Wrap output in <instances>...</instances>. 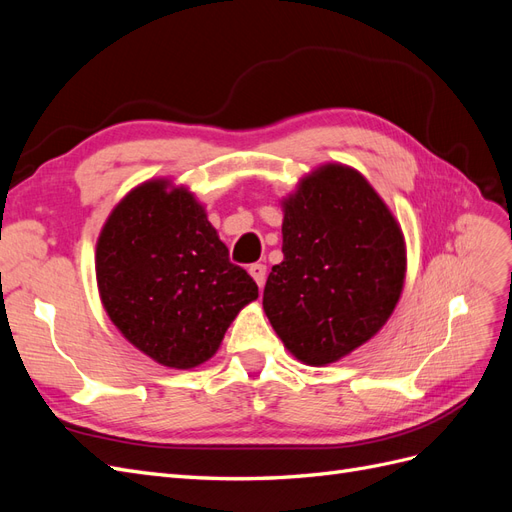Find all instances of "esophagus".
Returning a JSON list of instances; mask_svg holds the SVG:
<instances>
[{
	"label": "esophagus",
	"instance_id": "obj_1",
	"mask_svg": "<svg viewBox=\"0 0 512 512\" xmlns=\"http://www.w3.org/2000/svg\"><path fill=\"white\" fill-rule=\"evenodd\" d=\"M250 275L254 277V282L258 284V288L262 290V286H265V282H267V267L262 265V262H254V265H250Z\"/></svg>",
	"mask_w": 512,
	"mask_h": 512
}]
</instances>
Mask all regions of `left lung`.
I'll return each mask as SVG.
<instances>
[{
  "mask_svg": "<svg viewBox=\"0 0 512 512\" xmlns=\"http://www.w3.org/2000/svg\"><path fill=\"white\" fill-rule=\"evenodd\" d=\"M284 260L262 307L292 356L322 367L374 337L401 297L406 241L359 170L322 164L282 200Z\"/></svg>",
  "mask_w": 512,
  "mask_h": 512,
  "instance_id": "left-lung-1",
  "label": "left lung"
}]
</instances>
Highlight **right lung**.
Returning a JSON list of instances; mask_svg holds the SVG:
<instances>
[{
  "label": "right lung",
  "instance_id": "add662e5",
  "mask_svg": "<svg viewBox=\"0 0 512 512\" xmlns=\"http://www.w3.org/2000/svg\"><path fill=\"white\" fill-rule=\"evenodd\" d=\"M96 280L119 333L173 369L209 361L230 322L258 299L256 282L232 265L205 207L164 177L136 185L106 218Z\"/></svg>",
  "mask_w": 512,
  "mask_h": 512
}]
</instances>
